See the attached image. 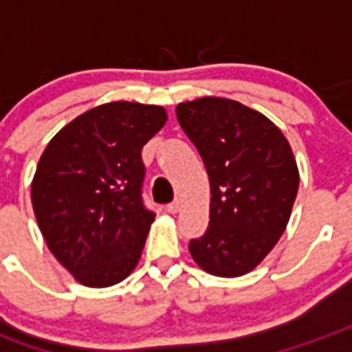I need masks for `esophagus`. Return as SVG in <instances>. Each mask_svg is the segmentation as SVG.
<instances>
[{"label":"esophagus","instance_id":"34e87169","mask_svg":"<svg viewBox=\"0 0 352 352\" xmlns=\"http://www.w3.org/2000/svg\"><path fill=\"white\" fill-rule=\"evenodd\" d=\"M179 209H181V201H179V199H175V201H171L166 205V210H168L169 214H175V212H179Z\"/></svg>","mask_w":352,"mask_h":352}]
</instances>
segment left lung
Instances as JSON below:
<instances>
[{
	"label": "left lung",
	"mask_w": 352,
	"mask_h": 352,
	"mask_svg": "<svg viewBox=\"0 0 352 352\" xmlns=\"http://www.w3.org/2000/svg\"><path fill=\"white\" fill-rule=\"evenodd\" d=\"M177 121L201 155L210 183L209 228L190 241V254L210 274H246L289 222L298 192L293 151L267 117L228 98L179 104Z\"/></svg>",
	"instance_id": "8db88e82"
}]
</instances>
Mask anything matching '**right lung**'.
Here are the masks:
<instances>
[{
  "mask_svg": "<svg viewBox=\"0 0 352 352\" xmlns=\"http://www.w3.org/2000/svg\"><path fill=\"white\" fill-rule=\"evenodd\" d=\"M168 113L162 106L110 102L52 138L31 201L57 261L89 287L119 283L140 261L155 212L143 201L142 149Z\"/></svg>",
  "mask_w": 352,
  "mask_h": 352,
  "instance_id": "obj_1",
  "label": "right lung"
}]
</instances>
